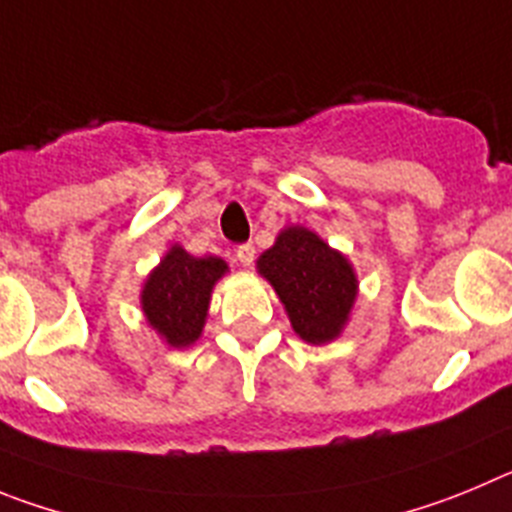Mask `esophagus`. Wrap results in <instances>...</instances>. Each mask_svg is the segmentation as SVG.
<instances>
[{"instance_id": "esophagus-1", "label": "esophagus", "mask_w": 512, "mask_h": 512, "mask_svg": "<svg viewBox=\"0 0 512 512\" xmlns=\"http://www.w3.org/2000/svg\"><path fill=\"white\" fill-rule=\"evenodd\" d=\"M237 260H239V265L250 267L252 262H255V247H252V245L237 247Z\"/></svg>"}]
</instances>
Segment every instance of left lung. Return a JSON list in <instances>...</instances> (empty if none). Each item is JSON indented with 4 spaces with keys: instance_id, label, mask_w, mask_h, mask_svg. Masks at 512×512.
Here are the masks:
<instances>
[{
    "instance_id": "1",
    "label": "left lung",
    "mask_w": 512,
    "mask_h": 512,
    "mask_svg": "<svg viewBox=\"0 0 512 512\" xmlns=\"http://www.w3.org/2000/svg\"><path fill=\"white\" fill-rule=\"evenodd\" d=\"M257 273L273 285L290 326L306 344L339 339L349 324L359 280L344 252L303 224L280 229L273 247L257 257Z\"/></svg>"
}]
</instances>
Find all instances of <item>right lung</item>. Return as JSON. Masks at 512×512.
Wrapping results in <instances>:
<instances>
[{
  "label": "right lung",
  "mask_w": 512,
  "mask_h": 512,
  "mask_svg": "<svg viewBox=\"0 0 512 512\" xmlns=\"http://www.w3.org/2000/svg\"><path fill=\"white\" fill-rule=\"evenodd\" d=\"M229 273L227 260L196 257L181 245H170L147 273L140 290V308L147 326L168 347L186 349L199 342L209 316L214 285Z\"/></svg>",
  "instance_id": "1"
}]
</instances>
